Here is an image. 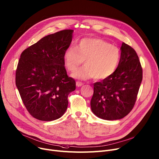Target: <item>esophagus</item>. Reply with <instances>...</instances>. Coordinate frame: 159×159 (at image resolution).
I'll return each instance as SVG.
<instances>
[{"label": "esophagus", "instance_id": "obj_1", "mask_svg": "<svg viewBox=\"0 0 159 159\" xmlns=\"http://www.w3.org/2000/svg\"><path fill=\"white\" fill-rule=\"evenodd\" d=\"M82 85H83V83H82V82H79V81L76 82V86H77V87H80V86H82Z\"/></svg>", "mask_w": 159, "mask_h": 159}]
</instances>
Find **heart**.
<instances>
[{"mask_svg":"<svg viewBox=\"0 0 159 159\" xmlns=\"http://www.w3.org/2000/svg\"><path fill=\"white\" fill-rule=\"evenodd\" d=\"M120 58L117 47L98 38L81 39L76 47H68L63 56L65 66L70 72L76 71L84 61L85 65L73 74V77L82 80L109 78L117 69Z\"/></svg>","mask_w":159,"mask_h":159,"instance_id":"b5f03b06","label":"heart"}]
</instances>
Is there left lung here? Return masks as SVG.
<instances>
[{"label": "left lung", "instance_id": "left-lung-1", "mask_svg": "<svg viewBox=\"0 0 159 159\" xmlns=\"http://www.w3.org/2000/svg\"><path fill=\"white\" fill-rule=\"evenodd\" d=\"M121 58L109 78L94 84L93 112L106 120H120L132 110L143 79V68L135 50L123 43Z\"/></svg>", "mask_w": 159, "mask_h": 159}]
</instances>
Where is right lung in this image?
<instances>
[{"instance_id":"obj_1","label":"right lung","mask_w":159,"mask_h":159,"mask_svg":"<svg viewBox=\"0 0 159 159\" xmlns=\"http://www.w3.org/2000/svg\"><path fill=\"white\" fill-rule=\"evenodd\" d=\"M73 30H62L41 38L25 49L18 61L15 82L29 113L41 121H53L64 114L69 94L76 88L67 75L65 51Z\"/></svg>"}]
</instances>
